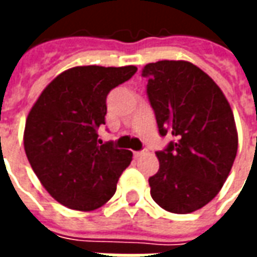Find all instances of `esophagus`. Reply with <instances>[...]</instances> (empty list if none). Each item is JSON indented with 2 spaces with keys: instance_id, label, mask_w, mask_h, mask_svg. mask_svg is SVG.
Segmentation results:
<instances>
[{
  "instance_id": "esophagus-1",
  "label": "esophagus",
  "mask_w": 257,
  "mask_h": 257,
  "mask_svg": "<svg viewBox=\"0 0 257 257\" xmlns=\"http://www.w3.org/2000/svg\"><path fill=\"white\" fill-rule=\"evenodd\" d=\"M149 153V150L147 149H145V150H142V151H138V153H135V157H143L146 156Z\"/></svg>"
}]
</instances>
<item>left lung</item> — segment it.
Listing matches in <instances>:
<instances>
[{"mask_svg": "<svg viewBox=\"0 0 257 257\" xmlns=\"http://www.w3.org/2000/svg\"><path fill=\"white\" fill-rule=\"evenodd\" d=\"M142 75L160 135L175 138L156 153L151 197L168 212L191 213L215 198L231 171L238 149L231 107L215 81L186 60L146 64Z\"/></svg>", "mask_w": 257, "mask_h": 257, "instance_id": "1", "label": "left lung"}]
</instances>
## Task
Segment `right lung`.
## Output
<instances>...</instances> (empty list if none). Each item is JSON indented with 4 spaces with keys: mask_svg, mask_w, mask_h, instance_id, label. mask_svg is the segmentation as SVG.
Returning <instances> with one entry per match:
<instances>
[{
    "mask_svg": "<svg viewBox=\"0 0 257 257\" xmlns=\"http://www.w3.org/2000/svg\"><path fill=\"white\" fill-rule=\"evenodd\" d=\"M138 68L78 66L59 74L42 90L26 119L27 160L59 204L88 212L100 208L117 190L132 151L101 143L108 92Z\"/></svg>",
    "mask_w": 257,
    "mask_h": 257,
    "instance_id": "obj_1",
    "label": "right lung"
}]
</instances>
